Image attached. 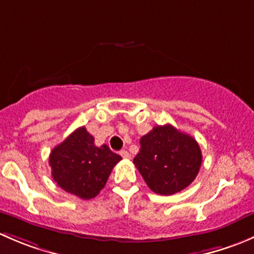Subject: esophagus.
Returning a JSON list of instances; mask_svg holds the SVG:
<instances>
[{
	"instance_id": "1",
	"label": "esophagus",
	"mask_w": 254,
	"mask_h": 254,
	"mask_svg": "<svg viewBox=\"0 0 254 254\" xmlns=\"http://www.w3.org/2000/svg\"><path fill=\"white\" fill-rule=\"evenodd\" d=\"M120 156H122L123 158H130V153L127 152V151H125V150H122L120 151Z\"/></svg>"
}]
</instances>
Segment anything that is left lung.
<instances>
[{
	"label": "left lung",
	"mask_w": 254,
	"mask_h": 254,
	"mask_svg": "<svg viewBox=\"0 0 254 254\" xmlns=\"http://www.w3.org/2000/svg\"><path fill=\"white\" fill-rule=\"evenodd\" d=\"M140 146L134 165L155 193L172 195L198 176L203 160L199 143L171 124L153 127L140 139Z\"/></svg>",
	"instance_id": "left-lung-1"
}]
</instances>
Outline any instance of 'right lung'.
<instances>
[{
  "label": "right lung",
  "mask_w": 254,
  "mask_h": 254,
  "mask_svg": "<svg viewBox=\"0 0 254 254\" xmlns=\"http://www.w3.org/2000/svg\"><path fill=\"white\" fill-rule=\"evenodd\" d=\"M120 160L107 145L97 147L94 137L82 127L53 148L49 165L59 187L88 200L104 188L113 167Z\"/></svg>",
  "instance_id": "1"
}]
</instances>
